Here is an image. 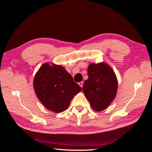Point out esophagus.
Here are the masks:
<instances>
[{
	"label": "esophagus",
	"instance_id": "34e87169",
	"mask_svg": "<svg viewBox=\"0 0 152 152\" xmlns=\"http://www.w3.org/2000/svg\"><path fill=\"white\" fill-rule=\"evenodd\" d=\"M83 84H84V83H83V82H80V83H78V85H80L81 87H83Z\"/></svg>",
	"mask_w": 152,
	"mask_h": 152
}]
</instances>
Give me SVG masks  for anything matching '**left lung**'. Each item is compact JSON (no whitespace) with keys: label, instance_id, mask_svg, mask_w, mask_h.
Listing matches in <instances>:
<instances>
[{"label":"left lung","instance_id":"left-lung-1","mask_svg":"<svg viewBox=\"0 0 152 152\" xmlns=\"http://www.w3.org/2000/svg\"><path fill=\"white\" fill-rule=\"evenodd\" d=\"M87 72L89 78L85 81L83 91L93 109L102 111L115 98L118 87L117 77L111 67L104 63H91Z\"/></svg>","mask_w":152,"mask_h":152}]
</instances>
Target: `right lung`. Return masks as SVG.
<instances>
[{"mask_svg":"<svg viewBox=\"0 0 152 152\" xmlns=\"http://www.w3.org/2000/svg\"><path fill=\"white\" fill-rule=\"evenodd\" d=\"M37 98L47 109L54 113L64 111L81 87L61 65L43 64L33 80Z\"/></svg>","mask_w":152,"mask_h":152,"instance_id":"right-lung-1","label":"right lung"}]
</instances>
